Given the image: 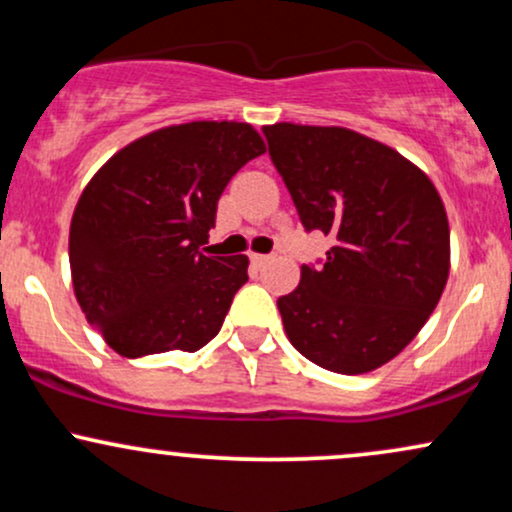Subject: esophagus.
I'll return each mask as SVG.
<instances>
[{"label":"esophagus","instance_id":"obj_1","mask_svg":"<svg viewBox=\"0 0 512 512\" xmlns=\"http://www.w3.org/2000/svg\"><path fill=\"white\" fill-rule=\"evenodd\" d=\"M267 260H269V255H257V252H252L250 255V262L255 264V267H262V264H267Z\"/></svg>","mask_w":512,"mask_h":512}]
</instances>
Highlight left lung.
Segmentation results:
<instances>
[{
  "label": "left lung",
  "mask_w": 512,
  "mask_h": 512,
  "mask_svg": "<svg viewBox=\"0 0 512 512\" xmlns=\"http://www.w3.org/2000/svg\"><path fill=\"white\" fill-rule=\"evenodd\" d=\"M262 132L305 231L337 240L276 301L286 337L332 373L380 368L419 334L448 281L443 199L424 170L351 129L276 122Z\"/></svg>",
  "instance_id": "obj_1"
}]
</instances>
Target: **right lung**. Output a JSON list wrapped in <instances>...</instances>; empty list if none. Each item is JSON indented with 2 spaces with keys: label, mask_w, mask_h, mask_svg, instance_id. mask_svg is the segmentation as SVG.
I'll return each instance as SVG.
<instances>
[{
  "label": "right lung",
  "mask_w": 512,
  "mask_h": 512,
  "mask_svg": "<svg viewBox=\"0 0 512 512\" xmlns=\"http://www.w3.org/2000/svg\"><path fill=\"white\" fill-rule=\"evenodd\" d=\"M264 154L248 122H187L117 151L81 192L69 228L76 301L125 358L197 351L248 281V257H209L228 180Z\"/></svg>",
  "instance_id": "1"
}]
</instances>
